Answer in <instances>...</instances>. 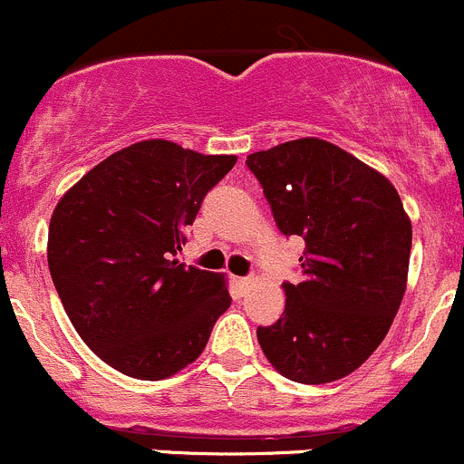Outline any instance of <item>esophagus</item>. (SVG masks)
I'll use <instances>...</instances> for the list:
<instances>
[{"instance_id": "1", "label": "esophagus", "mask_w": 464, "mask_h": 464, "mask_svg": "<svg viewBox=\"0 0 464 464\" xmlns=\"http://www.w3.org/2000/svg\"><path fill=\"white\" fill-rule=\"evenodd\" d=\"M234 284H237L241 291H246L247 286H252V284H255V277H237V279H234Z\"/></svg>"}]
</instances>
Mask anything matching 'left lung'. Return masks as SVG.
<instances>
[{
    "label": "left lung",
    "instance_id": "left-lung-1",
    "mask_svg": "<svg viewBox=\"0 0 464 464\" xmlns=\"http://www.w3.org/2000/svg\"><path fill=\"white\" fill-rule=\"evenodd\" d=\"M284 237L304 238L286 309L256 329L266 359L297 383L338 382L386 338L406 291L412 227L386 176L315 137L247 155Z\"/></svg>",
    "mask_w": 464,
    "mask_h": 464
}]
</instances>
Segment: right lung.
<instances>
[{"instance_id":"obj_1","label":"right lung","mask_w":464,"mask_h":464,"mask_svg":"<svg viewBox=\"0 0 464 464\" xmlns=\"http://www.w3.org/2000/svg\"><path fill=\"white\" fill-rule=\"evenodd\" d=\"M234 164V155L137 141L87 171L53 209V286L78 336L119 372L144 382L180 372L230 306L223 275L173 256Z\"/></svg>"}]
</instances>
